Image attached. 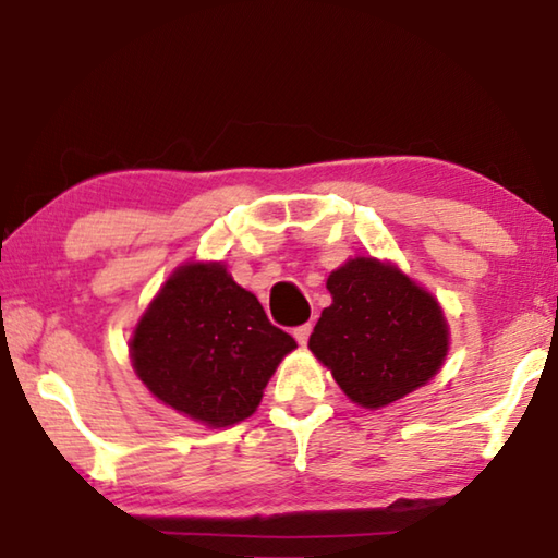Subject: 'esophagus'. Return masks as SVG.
Instances as JSON below:
<instances>
[{
  "label": "esophagus",
  "instance_id": "esophagus-1",
  "mask_svg": "<svg viewBox=\"0 0 558 558\" xmlns=\"http://www.w3.org/2000/svg\"><path fill=\"white\" fill-rule=\"evenodd\" d=\"M295 339H298V344H302L305 347L307 344V339H310V335H313V323H305V325H300V327H295Z\"/></svg>",
  "mask_w": 558,
  "mask_h": 558
}]
</instances>
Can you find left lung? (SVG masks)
<instances>
[{
    "label": "left lung",
    "instance_id": "1",
    "mask_svg": "<svg viewBox=\"0 0 558 558\" xmlns=\"http://www.w3.org/2000/svg\"><path fill=\"white\" fill-rule=\"evenodd\" d=\"M310 349L359 405L379 409L426 384L448 352L438 302L391 266L354 258L327 278Z\"/></svg>",
    "mask_w": 558,
    "mask_h": 558
}]
</instances>
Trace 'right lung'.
Listing matches in <instances>:
<instances>
[{"label": "right lung", "instance_id": "obj_1", "mask_svg": "<svg viewBox=\"0 0 558 558\" xmlns=\"http://www.w3.org/2000/svg\"><path fill=\"white\" fill-rule=\"evenodd\" d=\"M295 347L223 266L192 263L140 319L132 366L159 401L223 428L258 409L280 359Z\"/></svg>", "mask_w": 558, "mask_h": 558}]
</instances>
